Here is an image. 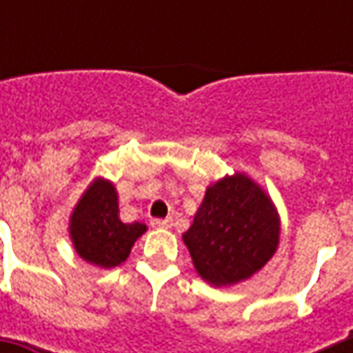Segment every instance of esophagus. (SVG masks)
Instances as JSON below:
<instances>
[{
	"label": "esophagus",
	"instance_id": "1",
	"mask_svg": "<svg viewBox=\"0 0 353 353\" xmlns=\"http://www.w3.org/2000/svg\"><path fill=\"white\" fill-rule=\"evenodd\" d=\"M151 224L157 225V228H170L172 225V218H165V220L163 218H155Z\"/></svg>",
	"mask_w": 353,
	"mask_h": 353
}]
</instances>
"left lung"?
Instances as JSON below:
<instances>
[{"label":"left lung","mask_w":353,"mask_h":353,"mask_svg":"<svg viewBox=\"0 0 353 353\" xmlns=\"http://www.w3.org/2000/svg\"><path fill=\"white\" fill-rule=\"evenodd\" d=\"M183 239L200 277L218 287L234 285L277 250V212L257 184L237 172L206 190Z\"/></svg>","instance_id":"left-lung-1"}]
</instances>
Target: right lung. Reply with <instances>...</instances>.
Listing matches in <instances>:
<instances>
[{
    "mask_svg": "<svg viewBox=\"0 0 353 353\" xmlns=\"http://www.w3.org/2000/svg\"><path fill=\"white\" fill-rule=\"evenodd\" d=\"M145 230V224L119 220L116 188L100 179L80 198L70 218V236L78 255L105 269L125 261Z\"/></svg>",
    "mask_w": 353,
    "mask_h": 353,
    "instance_id": "obj_1",
    "label": "right lung"
}]
</instances>
